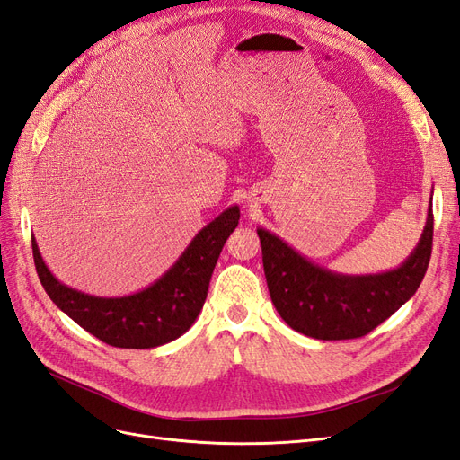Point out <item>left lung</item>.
<instances>
[{"mask_svg":"<svg viewBox=\"0 0 460 460\" xmlns=\"http://www.w3.org/2000/svg\"><path fill=\"white\" fill-rule=\"evenodd\" d=\"M274 307L289 328L314 340H353L382 324L419 289L431 255V198L426 226L397 269L341 274L309 261L280 235L257 228Z\"/></svg>","mask_w":460,"mask_h":460,"instance_id":"1","label":"left lung"}]
</instances>
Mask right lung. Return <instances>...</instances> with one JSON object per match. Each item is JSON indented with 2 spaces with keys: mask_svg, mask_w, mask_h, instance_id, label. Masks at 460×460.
I'll return each instance as SVG.
<instances>
[{
  "mask_svg": "<svg viewBox=\"0 0 460 460\" xmlns=\"http://www.w3.org/2000/svg\"><path fill=\"white\" fill-rule=\"evenodd\" d=\"M238 220V205L225 208L193 235L169 270L130 296H90L59 282L32 238L36 272L49 299L92 336L124 349H151L174 341L196 323L218 255Z\"/></svg>",
  "mask_w": 460,
  "mask_h": 460,
  "instance_id": "right-lung-1",
  "label": "right lung"
}]
</instances>
